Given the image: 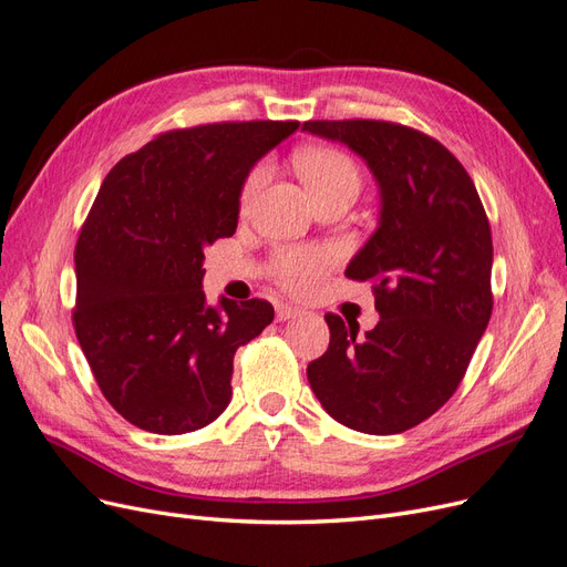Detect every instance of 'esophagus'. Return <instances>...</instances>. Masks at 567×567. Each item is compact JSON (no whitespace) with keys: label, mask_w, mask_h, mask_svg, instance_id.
Listing matches in <instances>:
<instances>
[{"label":"esophagus","mask_w":567,"mask_h":567,"mask_svg":"<svg viewBox=\"0 0 567 567\" xmlns=\"http://www.w3.org/2000/svg\"><path fill=\"white\" fill-rule=\"evenodd\" d=\"M298 315H300V310H298V307H293V305H286V302L277 305V321H288V319H296Z\"/></svg>","instance_id":"34e87169"}]
</instances>
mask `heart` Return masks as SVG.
<instances>
[{
  "label": "heart",
  "instance_id": "b5f03b06",
  "mask_svg": "<svg viewBox=\"0 0 567 567\" xmlns=\"http://www.w3.org/2000/svg\"><path fill=\"white\" fill-rule=\"evenodd\" d=\"M296 169L305 186L310 188L312 198H321L326 194L336 192V188H357L359 186V167L340 148H307L296 156ZM269 179V165L262 161L252 165L241 184V194L238 203L248 210L250 205L260 196L262 186ZM338 262V252L333 248L323 246H298V248H284L271 255L269 274L281 288L290 293H310L312 288L321 284V279L329 274Z\"/></svg>",
  "mask_w": 567,
  "mask_h": 567
}]
</instances>
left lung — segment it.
<instances>
[{
	"instance_id": "8db88e82",
	"label": "left lung",
	"mask_w": 567,
	"mask_h": 567,
	"mask_svg": "<svg viewBox=\"0 0 567 567\" xmlns=\"http://www.w3.org/2000/svg\"><path fill=\"white\" fill-rule=\"evenodd\" d=\"M348 144L381 186V225L346 277L371 281L381 321L326 315L331 342L307 367L317 400L369 435L419 425L456 392L492 317V231L475 184L433 136L388 120H307Z\"/></svg>"
}]
</instances>
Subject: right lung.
<instances>
[{
  "mask_svg": "<svg viewBox=\"0 0 567 567\" xmlns=\"http://www.w3.org/2000/svg\"><path fill=\"white\" fill-rule=\"evenodd\" d=\"M298 120L167 130L101 184L75 244L73 329L120 416L158 435L213 423L236 350L274 319L267 300L205 307L203 248L229 238L255 161Z\"/></svg>",
  "mask_w": 567,
  "mask_h": 567,
  "instance_id": "add662e5",
  "label": "right lung"
}]
</instances>
